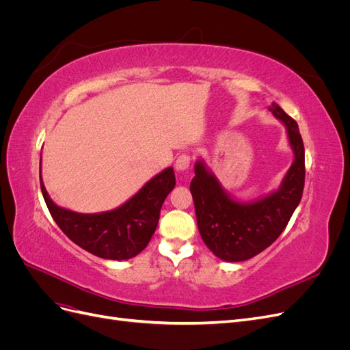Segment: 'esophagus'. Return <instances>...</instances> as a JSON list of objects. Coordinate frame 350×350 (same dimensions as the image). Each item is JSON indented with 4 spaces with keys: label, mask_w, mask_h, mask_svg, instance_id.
<instances>
[{
    "label": "esophagus",
    "mask_w": 350,
    "mask_h": 350,
    "mask_svg": "<svg viewBox=\"0 0 350 350\" xmlns=\"http://www.w3.org/2000/svg\"><path fill=\"white\" fill-rule=\"evenodd\" d=\"M189 163H191V159H189L188 154H181L175 162V169L176 172H185L189 167Z\"/></svg>",
    "instance_id": "esophagus-1"
}]
</instances>
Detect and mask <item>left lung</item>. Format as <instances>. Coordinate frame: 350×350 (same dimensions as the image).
Wrapping results in <instances>:
<instances>
[{
    "label": "left lung",
    "mask_w": 350,
    "mask_h": 350,
    "mask_svg": "<svg viewBox=\"0 0 350 350\" xmlns=\"http://www.w3.org/2000/svg\"><path fill=\"white\" fill-rule=\"evenodd\" d=\"M269 111L286 129L293 162L280 185L267 196L251 201L237 200L221 187L215 172L198 159L191 189L197 226L207 248L229 262L245 261L279 238L298 207L305 183V150L298 124L278 103Z\"/></svg>",
    "instance_id": "left-lung-1"
}]
</instances>
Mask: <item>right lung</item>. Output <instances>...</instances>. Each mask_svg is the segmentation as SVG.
<instances>
[{
  "label": "right lung",
  "instance_id": "obj_1",
  "mask_svg": "<svg viewBox=\"0 0 350 350\" xmlns=\"http://www.w3.org/2000/svg\"><path fill=\"white\" fill-rule=\"evenodd\" d=\"M175 184L174 167H166L120 207L100 213H77L52 201L40 172L42 196L59 229L93 256L116 261L133 258L147 247L157 228L163 201Z\"/></svg>",
  "mask_w": 350,
  "mask_h": 350
}]
</instances>
